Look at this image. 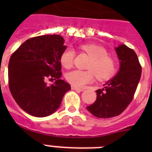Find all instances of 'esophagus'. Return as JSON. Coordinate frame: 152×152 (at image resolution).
Listing matches in <instances>:
<instances>
[{
  "label": "esophagus",
  "instance_id": "esophagus-1",
  "mask_svg": "<svg viewBox=\"0 0 152 152\" xmlns=\"http://www.w3.org/2000/svg\"><path fill=\"white\" fill-rule=\"evenodd\" d=\"M72 89L74 90V91H78V92H81V91H84V90L81 89V88H77V87H75V86H72Z\"/></svg>",
  "mask_w": 152,
  "mask_h": 152
}]
</instances>
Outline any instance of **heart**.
I'll list each match as a JSON object with an SVG mask.
<instances>
[{"mask_svg":"<svg viewBox=\"0 0 152 152\" xmlns=\"http://www.w3.org/2000/svg\"><path fill=\"white\" fill-rule=\"evenodd\" d=\"M80 49L91 58L87 69L88 71L74 70L66 75V79L70 84L75 87H83L91 83L94 75L99 80L110 78L116 70V61L113 57L109 56L107 49L95 44H84ZM75 58V51L72 49H66L60 56V62L65 68L72 66Z\"/></svg>","mask_w":152,"mask_h":152,"instance_id":"heart-1","label":"heart"}]
</instances>
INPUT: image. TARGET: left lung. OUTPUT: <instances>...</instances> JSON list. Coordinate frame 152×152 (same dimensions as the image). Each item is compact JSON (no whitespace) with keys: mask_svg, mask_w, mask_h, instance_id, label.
Here are the masks:
<instances>
[{"mask_svg":"<svg viewBox=\"0 0 152 152\" xmlns=\"http://www.w3.org/2000/svg\"><path fill=\"white\" fill-rule=\"evenodd\" d=\"M120 68L113 78L108 80L103 89L96 91V100L88 110L98 118L119 116L133 99L142 75V66L133 49L126 45L116 49Z\"/></svg>","mask_w":152,"mask_h":152,"instance_id":"8db88e82","label":"left lung"}]
</instances>
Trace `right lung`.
<instances>
[{"mask_svg": "<svg viewBox=\"0 0 152 152\" xmlns=\"http://www.w3.org/2000/svg\"><path fill=\"white\" fill-rule=\"evenodd\" d=\"M60 35H46L25 41L10 56L8 84L16 103L25 112L45 117L56 111L71 85L60 79V56L66 49ZM47 79L56 81L49 86Z\"/></svg>", "mask_w": 152, "mask_h": 152, "instance_id": "1", "label": "right lung"}]
</instances>
